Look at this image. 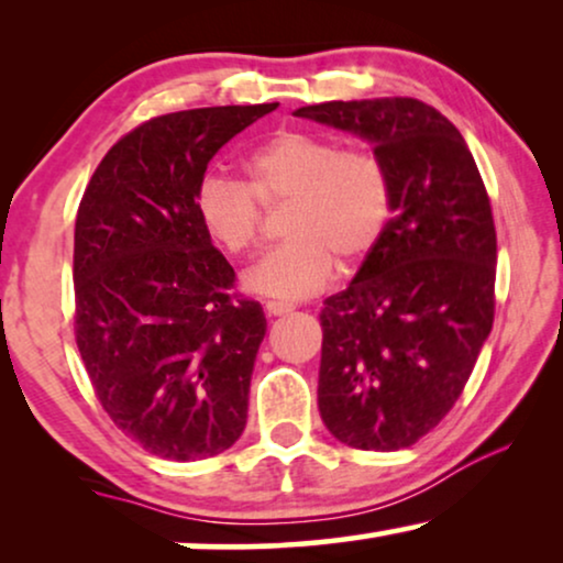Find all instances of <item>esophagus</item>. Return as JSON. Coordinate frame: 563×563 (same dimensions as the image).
<instances>
[{
	"mask_svg": "<svg viewBox=\"0 0 563 563\" xmlns=\"http://www.w3.org/2000/svg\"><path fill=\"white\" fill-rule=\"evenodd\" d=\"M264 310H266L268 318H279V314H289L291 310H295V307L287 305V302H266Z\"/></svg>",
	"mask_w": 563,
	"mask_h": 563,
	"instance_id": "obj_1",
	"label": "esophagus"
}]
</instances>
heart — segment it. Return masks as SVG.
<instances>
[{
	"label": "heart",
	"mask_w": 563,
	"mask_h": 563,
	"mask_svg": "<svg viewBox=\"0 0 563 563\" xmlns=\"http://www.w3.org/2000/svg\"><path fill=\"white\" fill-rule=\"evenodd\" d=\"M243 172L245 184L202 176L195 210L228 256H243L256 249L264 210L289 205V241L245 272V287L261 297L295 302L325 289L338 261L353 268L372 256L395 214V181L379 153L328 135L279 130L249 153Z\"/></svg>",
	"instance_id": "1"
}]
</instances>
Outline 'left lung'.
<instances>
[{
	"instance_id": "1",
	"label": "left lung",
	"mask_w": 563,
	"mask_h": 563,
	"mask_svg": "<svg viewBox=\"0 0 563 563\" xmlns=\"http://www.w3.org/2000/svg\"><path fill=\"white\" fill-rule=\"evenodd\" d=\"M297 118L374 143L395 218L353 282L320 312V418L361 451L428 435L464 391L495 322L497 230L472 151L412 97L299 107Z\"/></svg>"
}]
</instances>
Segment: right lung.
<instances>
[{
    "label": "right lung",
    "mask_w": 563,
    "mask_h": 563,
    "mask_svg": "<svg viewBox=\"0 0 563 563\" xmlns=\"http://www.w3.org/2000/svg\"><path fill=\"white\" fill-rule=\"evenodd\" d=\"M279 104L202 107L141 122L107 151L76 212L74 335L99 405L153 456L195 461L245 428L258 302L195 210L207 164Z\"/></svg>",
    "instance_id": "1"
}]
</instances>
